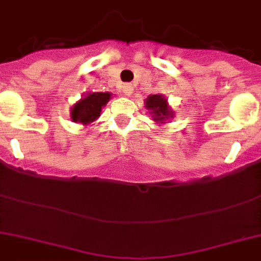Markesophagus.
Wrapping results in <instances>:
<instances>
[{
  "mask_svg": "<svg viewBox=\"0 0 261 261\" xmlns=\"http://www.w3.org/2000/svg\"><path fill=\"white\" fill-rule=\"evenodd\" d=\"M122 90H123V93L126 94V96H130V94L133 93V85H131V84H124Z\"/></svg>",
  "mask_w": 261,
  "mask_h": 261,
  "instance_id": "obj_1",
  "label": "esophagus"
}]
</instances>
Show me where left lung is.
<instances>
[{
  "label": "left lung",
  "instance_id": "obj_1",
  "mask_svg": "<svg viewBox=\"0 0 261 261\" xmlns=\"http://www.w3.org/2000/svg\"><path fill=\"white\" fill-rule=\"evenodd\" d=\"M146 108L151 111L150 114L153 115L154 120L163 122L169 116H172V111H169L167 104V100L161 96V94H151L146 98Z\"/></svg>",
  "mask_w": 261,
  "mask_h": 261
}]
</instances>
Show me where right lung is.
<instances>
[{
	"mask_svg": "<svg viewBox=\"0 0 261 261\" xmlns=\"http://www.w3.org/2000/svg\"><path fill=\"white\" fill-rule=\"evenodd\" d=\"M110 97L111 93L108 92H93L88 94L71 108V120L83 124L93 122L100 116L101 108L108 102Z\"/></svg>",
	"mask_w": 261,
	"mask_h": 261,
	"instance_id": "right-lung-1",
	"label": "right lung"
}]
</instances>
